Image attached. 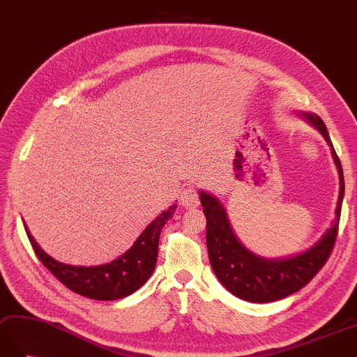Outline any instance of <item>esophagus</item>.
<instances>
[{
  "instance_id": "34e87169",
  "label": "esophagus",
  "mask_w": 357,
  "mask_h": 357,
  "mask_svg": "<svg viewBox=\"0 0 357 357\" xmlns=\"http://www.w3.org/2000/svg\"><path fill=\"white\" fill-rule=\"evenodd\" d=\"M179 196H181V205L184 206V208H195V206L199 205V195L193 185H187L182 188Z\"/></svg>"
}]
</instances>
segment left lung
Here are the masks:
<instances>
[{"instance_id":"1","label":"left lung","mask_w":357,"mask_h":357,"mask_svg":"<svg viewBox=\"0 0 357 357\" xmlns=\"http://www.w3.org/2000/svg\"><path fill=\"white\" fill-rule=\"evenodd\" d=\"M296 115L324 137L339 175V197L335 219L331 220V225L322 237L309 250L283 259H264L254 254L236 236L225 206L219 199L208 192L199 190V199L206 218V250H208L211 268L228 292L250 303H272L303 289L324 266L337 234L345 190L341 161L331 144L324 121L313 112H298Z\"/></svg>"}]
</instances>
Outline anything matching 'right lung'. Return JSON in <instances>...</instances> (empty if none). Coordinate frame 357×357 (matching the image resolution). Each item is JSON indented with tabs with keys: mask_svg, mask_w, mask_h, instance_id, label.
Returning <instances> with one entry per match:
<instances>
[{
	"mask_svg": "<svg viewBox=\"0 0 357 357\" xmlns=\"http://www.w3.org/2000/svg\"><path fill=\"white\" fill-rule=\"evenodd\" d=\"M176 204L170 205L144 228L129 250L100 266H73L54 260L40 248L24 223L39 260L70 291L98 301H112L137 292L151 278L156 266L161 229L173 218Z\"/></svg>",
	"mask_w": 357,
	"mask_h": 357,
	"instance_id": "right-lung-1",
	"label": "right lung"
}]
</instances>
